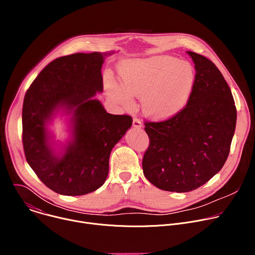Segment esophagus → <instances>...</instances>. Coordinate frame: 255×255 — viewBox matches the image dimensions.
Segmentation results:
<instances>
[{"instance_id": "esophagus-1", "label": "esophagus", "mask_w": 255, "mask_h": 255, "mask_svg": "<svg viewBox=\"0 0 255 255\" xmlns=\"http://www.w3.org/2000/svg\"><path fill=\"white\" fill-rule=\"evenodd\" d=\"M133 127H135V128L142 127V123H141V120L139 118H137V117L133 118Z\"/></svg>"}]
</instances>
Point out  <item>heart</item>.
Listing matches in <instances>:
<instances>
[{"label": "heart", "instance_id": "b5f03b06", "mask_svg": "<svg viewBox=\"0 0 255 255\" xmlns=\"http://www.w3.org/2000/svg\"><path fill=\"white\" fill-rule=\"evenodd\" d=\"M121 87L109 82L111 97L126 109L135 106L132 97L142 98V109L149 118H172L186 107L195 85L192 64L167 55L129 60L119 67Z\"/></svg>", "mask_w": 255, "mask_h": 255}]
</instances>
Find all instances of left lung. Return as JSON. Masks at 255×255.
Segmentation results:
<instances>
[{
    "label": "left lung",
    "instance_id": "8db88e82",
    "mask_svg": "<svg viewBox=\"0 0 255 255\" xmlns=\"http://www.w3.org/2000/svg\"><path fill=\"white\" fill-rule=\"evenodd\" d=\"M196 80L186 107L167 120L145 121L149 137L143 173L160 190L187 193L223 167L236 126V107L221 71L207 57L188 51Z\"/></svg>",
    "mask_w": 255,
    "mask_h": 255
}]
</instances>
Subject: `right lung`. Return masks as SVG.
I'll return each instance as SVG.
<instances>
[{
	"mask_svg": "<svg viewBox=\"0 0 255 255\" xmlns=\"http://www.w3.org/2000/svg\"><path fill=\"white\" fill-rule=\"evenodd\" d=\"M104 54L75 53L48 63L27 90L22 142L27 162L42 183L65 196H82L103 186L115 144L132 125L129 115H112L93 99L103 91ZM73 112L74 140L62 157L48 144L46 123L58 107Z\"/></svg>",
	"mask_w": 255,
	"mask_h": 255,
	"instance_id": "add662e5",
	"label": "right lung"
}]
</instances>
